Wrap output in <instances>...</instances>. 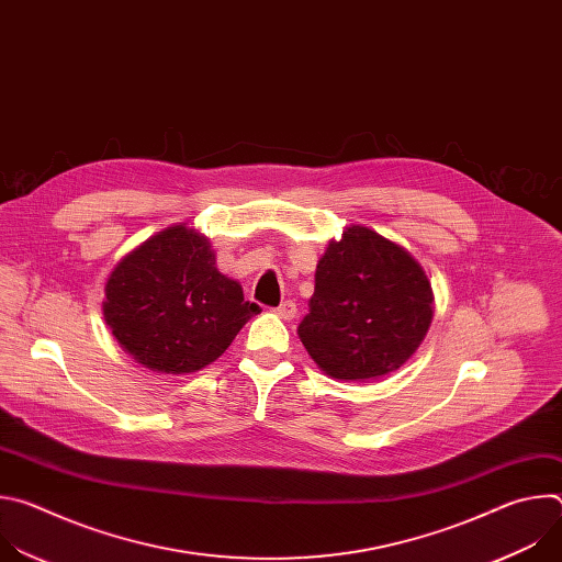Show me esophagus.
<instances>
[{
    "label": "esophagus",
    "instance_id": "esophagus-1",
    "mask_svg": "<svg viewBox=\"0 0 562 562\" xmlns=\"http://www.w3.org/2000/svg\"><path fill=\"white\" fill-rule=\"evenodd\" d=\"M273 311H276V315L282 317V319H293L295 313H297V306H295L293 300H284V302H282L280 306H276Z\"/></svg>",
    "mask_w": 562,
    "mask_h": 562
}]
</instances>
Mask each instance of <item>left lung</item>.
I'll return each instance as SVG.
<instances>
[{"mask_svg": "<svg viewBox=\"0 0 562 562\" xmlns=\"http://www.w3.org/2000/svg\"><path fill=\"white\" fill-rule=\"evenodd\" d=\"M431 317L423 267L375 231L349 226L317 262L297 336L331 378L373 380L412 358Z\"/></svg>", "mask_w": 562, "mask_h": 562, "instance_id": "left-lung-1", "label": "left lung"}]
</instances>
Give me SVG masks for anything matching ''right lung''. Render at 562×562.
<instances>
[{
  "label": "right lung",
  "mask_w": 562,
  "mask_h": 562,
  "mask_svg": "<svg viewBox=\"0 0 562 562\" xmlns=\"http://www.w3.org/2000/svg\"><path fill=\"white\" fill-rule=\"evenodd\" d=\"M262 308L222 276L209 239L169 226L128 254L106 282L104 317L117 342L157 373H193L217 360Z\"/></svg>",
  "instance_id": "add662e5"
}]
</instances>
